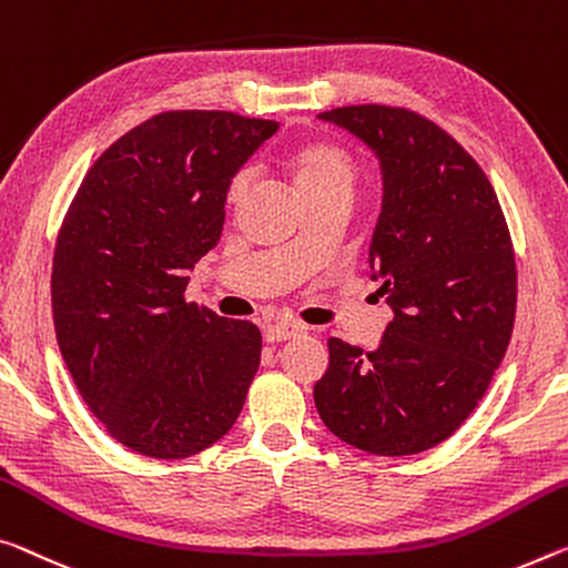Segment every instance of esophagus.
<instances>
[{"instance_id": "esophagus-1", "label": "esophagus", "mask_w": 568, "mask_h": 568, "mask_svg": "<svg viewBox=\"0 0 568 568\" xmlns=\"http://www.w3.org/2000/svg\"><path fill=\"white\" fill-rule=\"evenodd\" d=\"M305 333L303 326H295V323H270L265 328V341L267 344H281V341H291L295 336H301Z\"/></svg>"}]
</instances>
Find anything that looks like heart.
Instances as JSON below:
<instances>
[{
    "label": "heart",
    "mask_w": 568,
    "mask_h": 568,
    "mask_svg": "<svg viewBox=\"0 0 568 568\" xmlns=\"http://www.w3.org/2000/svg\"><path fill=\"white\" fill-rule=\"evenodd\" d=\"M281 164L291 182L298 189V194L305 200L331 192L348 194L354 192L358 166L354 156L344 146L331 141H305L295 143L283 154ZM250 196V174L240 171L232 176L227 186V210L237 212Z\"/></svg>",
    "instance_id": "b5f03b06"
}]
</instances>
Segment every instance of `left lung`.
<instances>
[{
    "label": "left lung",
    "instance_id": "obj_1",
    "mask_svg": "<svg viewBox=\"0 0 568 568\" xmlns=\"http://www.w3.org/2000/svg\"><path fill=\"white\" fill-rule=\"evenodd\" d=\"M382 166L368 265L394 318L374 351L328 338L313 386L333 435L372 455L435 447L478 407L516 318V255L493 184L425 115L392 105L318 113Z\"/></svg>",
    "mask_w": 568,
    "mask_h": 568
}]
</instances>
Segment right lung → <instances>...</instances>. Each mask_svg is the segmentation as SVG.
I'll return each mask as SVG.
<instances>
[{"mask_svg": "<svg viewBox=\"0 0 568 568\" xmlns=\"http://www.w3.org/2000/svg\"><path fill=\"white\" fill-rule=\"evenodd\" d=\"M275 121L169 111L108 146L52 257V321L88 409L133 453L182 460L222 439L260 366L255 323L184 301L217 245L232 176Z\"/></svg>", "mask_w": 568, "mask_h": 568, "instance_id": "obj_1", "label": "right lung"}]
</instances>
